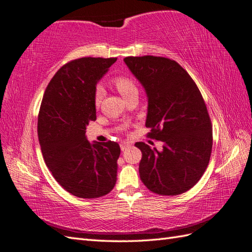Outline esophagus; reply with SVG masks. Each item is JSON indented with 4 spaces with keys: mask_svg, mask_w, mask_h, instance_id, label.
Returning a JSON list of instances; mask_svg holds the SVG:
<instances>
[{
    "mask_svg": "<svg viewBox=\"0 0 252 252\" xmlns=\"http://www.w3.org/2000/svg\"><path fill=\"white\" fill-rule=\"evenodd\" d=\"M130 146V142H128V141H123V142H121V149L123 151L124 150H126V149Z\"/></svg>",
    "mask_w": 252,
    "mask_h": 252,
    "instance_id": "esophagus-1",
    "label": "esophagus"
}]
</instances>
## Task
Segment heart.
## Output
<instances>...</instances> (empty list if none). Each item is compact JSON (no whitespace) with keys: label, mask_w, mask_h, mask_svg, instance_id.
<instances>
[{"label":"heart","mask_w":252,"mask_h":252,"mask_svg":"<svg viewBox=\"0 0 252 252\" xmlns=\"http://www.w3.org/2000/svg\"><path fill=\"white\" fill-rule=\"evenodd\" d=\"M116 89L119 90L120 94L123 95V97H127L132 94H138V88L131 78L127 76H117L113 80ZM102 96H103V90H102L101 87H97L94 92V105L99 106L101 103Z\"/></svg>","instance_id":"heart-1"}]
</instances>
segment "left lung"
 Segmentation results:
<instances>
[{"label":"left lung","mask_w":252,"mask_h":252,"mask_svg":"<svg viewBox=\"0 0 252 252\" xmlns=\"http://www.w3.org/2000/svg\"><path fill=\"white\" fill-rule=\"evenodd\" d=\"M128 68L148 96L149 138L162 151L136 142L142 153L141 182L161 196L186 192L202 177L212 152V124L201 92L177 62L162 56H128Z\"/></svg>","instance_id":"1"}]
</instances>
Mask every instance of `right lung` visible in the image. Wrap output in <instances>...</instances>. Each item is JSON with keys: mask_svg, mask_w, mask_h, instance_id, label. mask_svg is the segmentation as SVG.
Segmentation results:
<instances>
[{"mask_svg": "<svg viewBox=\"0 0 252 252\" xmlns=\"http://www.w3.org/2000/svg\"><path fill=\"white\" fill-rule=\"evenodd\" d=\"M116 58H81L56 71L38 116L44 162L55 181L78 198L103 197L115 186L119 143H90L86 126L95 121V85Z\"/></svg>", "mask_w": 252, "mask_h": 252, "instance_id": "right-lung-1", "label": "right lung"}]
</instances>
